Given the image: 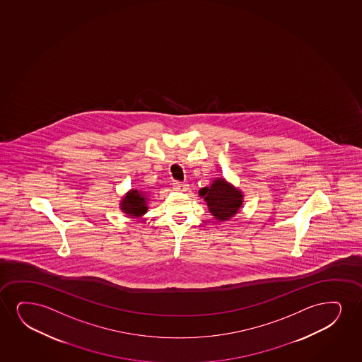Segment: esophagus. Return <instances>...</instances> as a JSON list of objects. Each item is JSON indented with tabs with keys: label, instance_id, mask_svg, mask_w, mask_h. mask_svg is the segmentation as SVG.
Returning a JSON list of instances; mask_svg holds the SVG:
<instances>
[{
	"label": "esophagus",
	"instance_id": "esophagus-1",
	"mask_svg": "<svg viewBox=\"0 0 362 362\" xmlns=\"http://www.w3.org/2000/svg\"><path fill=\"white\" fill-rule=\"evenodd\" d=\"M174 189H176V191H179V192H186L188 189V185L187 183H183V182H174Z\"/></svg>",
	"mask_w": 362,
	"mask_h": 362
}]
</instances>
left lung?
I'll return each mask as SVG.
<instances>
[{
	"label": "left lung",
	"mask_w": 362,
	"mask_h": 362,
	"mask_svg": "<svg viewBox=\"0 0 362 362\" xmlns=\"http://www.w3.org/2000/svg\"><path fill=\"white\" fill-rule=\"evenodd\" d=\"M199 197L204 198L208 211L214 219L228 221L243 208V192L228 182L224 177H216L213 182L199 189Z\"/></svg>",
	"instance_id": "left-lung-1"
}]
</instances>
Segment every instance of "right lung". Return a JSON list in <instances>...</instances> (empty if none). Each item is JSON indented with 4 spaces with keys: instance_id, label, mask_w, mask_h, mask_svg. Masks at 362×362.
<instances>
[{
    "instance_id": "obj_1",
    "label": "right lung",
    "mask_w": 362,
    "mask_h": 362,
    "mask_svg": "<svg viewBox=\"0 0 362 362\" xmlns=\"http://www.w3.org/2000/svg\"><path fill=\"white\" fill-rule=\"evenodd\" d=\"M149 194L151 193L142 188L131 189L119 201V209L126 214V216L133 218V219H139L148 211Z\"/></svg>"
}]
</instances>
